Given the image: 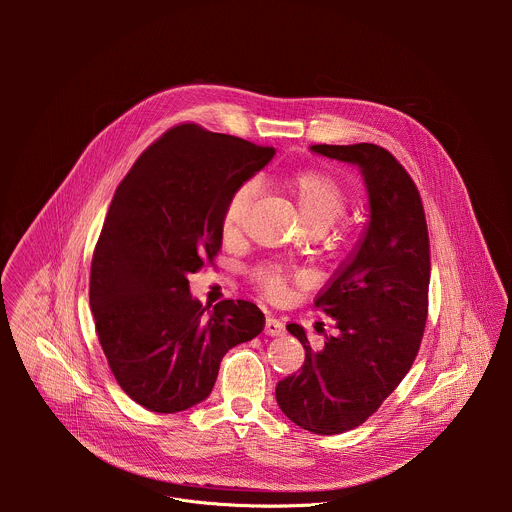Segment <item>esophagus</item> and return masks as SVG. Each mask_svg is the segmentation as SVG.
Wrapping results in <instances>:
<instances>
[{
    "label": "esophagus",
    "mask_w": 512,
    "mask_h": 512,
    "mask_svg": "<svg viewBox=\"0 0 512 512\" xmlns=\"http://www.w3.org/2000/svg\"><path fill=\"white\" fill-rule=\"evenodd\" d=\"M283 332H285L283 322L273 318V316H267V320H265V334L267 336H281Z\"/></svg>",
    "instance_id": "1"
}]
</instances>
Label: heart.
Returning <instances> with one entry per match:
<instances>
[{"instance_id":"obj_1","label":"heart","mask_w":512,"mask_h":512,"mask_svg":"<svg viewBox=\"0 0 512 512\" xmlns=\"http://www.w3.org/2000/svg\"><path fill=\"white\" fill-rule=\"evenodd\" d=\"M285 190L291 194L296 202L298 214L306 229L320 227L330 229L338 218L344 214L348 206V196L340 182L322 170H300L283 178ZM255 182H245L239 186L227 202L225 216H223V229L227 235L239 231L243 218L249 210V204L255 196ZM255 283L265 291L269 298H279L285 289L289 275L275 265H267L255 271Z\"/></svg>"}]
</instances>
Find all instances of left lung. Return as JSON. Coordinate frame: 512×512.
Here are the masks:
<instances>
[{"label":"left lung","instance_id":"left-lung-1","mask_svg":"<svg viewBox=\"0 0 512 512\" xmlns=\"http://www.w3.org/2000/svg\"><path fill=\"white\" fill-rule=\"evenodd\" d=\"M310 150L360 170L369 223L316 300L334 334L312 350L304 326H287L306 360L298 375L277 383L275 399L302 429L334 435L367 421L411 369L427 320L429 239L419 192L387 150L375 143Z\"/></svg>","mask_w":512,"mask_h":512}]
</instances>
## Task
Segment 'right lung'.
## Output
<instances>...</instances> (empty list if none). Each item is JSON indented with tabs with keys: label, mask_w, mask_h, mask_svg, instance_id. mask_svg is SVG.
<instances>
[{
	"label": "right lung",
	"mask_w": 512,
	"mask_h": 512,
	"mask_svg": "<svg viewBox=\"0 0 512 512\" xmlns=\"http://www.w3.org/2000/svg\"><path fill=\"white\" fill-rule=\"evenodd\" d=\"M241 137L184 123L145 150L119 184L91 265V310L119 387L156 413L204 401L223 356L255 338L245 300L202 306L188 275L221 249L233 192L273 158Z\"/></svg>",
	"instance_id": "1"
}]
</instances>
